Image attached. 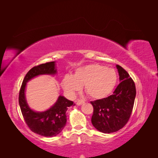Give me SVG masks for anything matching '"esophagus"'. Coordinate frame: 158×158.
<instances>
[{
	"label": "esophagus",
	"mask_w": 158,
	"mask_h": 158,
	"mask_svg": "<svg viewBox=\"0 0 158 158\" xmlns=\"http://www.w3.org/2000/svg\"><path fill=\"white\" fill-rule=\"evenodd\" d=\"M84 103V101L83 100H78L77 102H76V105L77 106H81V105H82Z\"/></svg>",
	"instance_id": "34e87169"
}]
</instances>
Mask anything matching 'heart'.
Returning a JSON list of instances; mask_svg holds the SVG:
<instances>
[{"instance_id":"b5f03b06","label":"heart","mask_w":158,"mask_h":158,"mask_svg":"<svg viewBox=\"0 0 158 158\" xmlns=\"http://www.w3.org/2000/svg\"><path fill=\"white\" fill-rule=\"evenodd\" d=\"M117 78L114 69L98 64H90L78 68L73 76H64L61 85L70 96H74L83 85L84 92L90 98L100 99L111 93Z\"/></svg>"}]
</instances>
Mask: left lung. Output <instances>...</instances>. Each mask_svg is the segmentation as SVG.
<instances>
[{"mask_svg": "<svg viewBox=\"0 0 158 158\" xmlns=\"http://www.w3.org/2000/svg\"><path fill=\"white\" fill-rule=\"evenodd\" d=\"M120 83L110 96L91 103L94 107L92 123L103 133L117 132L128 122L136 97V87L127 72L116 65Z\"/></svg>", "mask_w": 158, "mask_h": 158, "instance_id": "obj_1", "label": "left lung"}]
</instances>
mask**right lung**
<instances>
[{"instance_id":"1","label":"right lung","mask_w":158,"mask_h":158,"mask_svg":"<svg viewBox=\"0 0 158 158\" xmlns=\"http://www.w3.org/2000/svg\"><path fill=\"white\" fill-rule=\"evenodd\" d=\"M56 74L55 61L34 66L25 76L19 94V105L27 126L33 132L45 137L55 136L63 130L66 123V112L68 107L74 106L75 104L60 95L49 109L44 111H35L30 107L27 102L26 89L27 83L38 76H55Z\"/></svg>"}]
</instances>
